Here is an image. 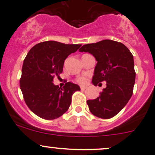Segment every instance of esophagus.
Segmentation results:
<instances>
[{
    "label": "esophagus",
    "mask_w": 155,
    "mask_h": 155,
    "mask_svg": "<svg viewBox=\"0 0 155 155\" xmlns=\"http://www.w3.org/2000/svg\"><path fill=\"white\" fill-rule=\"evenodd\" d=\"M80 88H81V90H82V91H83V90H85V89H86V87H85V86H81Z\"/></svg>",
    "instance_id": "esophagus-1"
}]
</instances>
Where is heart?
Instances as JSON below:
<instances>
[{
    "mask_svg": "<svg viewBox=\"0 0 155 155\" xmlns=\"http://www.w3.org/2000/svg\"><path fill=\"white\" fill-rule=\"evenodd\" d=\"M78 82L79 83H82V84H84V83H85L86 82V79L84 77H80L78 79Z\"/></svg>",
    "mask_w": 155,
    "mask_h": 155,
    "instance_id": "b5f03b06",
    "label": "heart"
}]
</instances>
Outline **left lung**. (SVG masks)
Returning a JSON list of instances; mask_svg holds the SVG:
<instances>
[{"label":"left lung","mask_w":155,"mask_h":155,"mask_svg":"<svg viewBox=\"0 0 155 155\" xmlns=\"http://www.w3.org/2000/svg\"><path fill=\"white\" fill-rule=\"evenodd\" d=\"M79 51L91 53L97 60L93 84L106 82L97 99L87 101L89 110L99 118L114 117L132 96L136 76L133 55L123 44L108 39L83 45Z\"/></svg>","instance_id":"left-lung-1"}]
</instances>
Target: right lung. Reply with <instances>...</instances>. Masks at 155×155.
Masks as SVG:
<instances>
[{
	"instance_id": "right-lung-1",
	"label": "right lung",
	"mask_w": 155,
	"mask_h": 155,
	"mask_svg": "<svg viewBox=\"0 0 155 155\" xmlns=\"http://www.w3.org/2000/svg\"><path fill=\"white\" fill-rule=\"evenodd\" d=\"M81 45H66L48 41L30 49L23 63L20 87L24 101L35 114L54 120L69 108L73 93L80 91L78 84L67 82L63 87L55 85V76L62 73L64 60Z\"/></svg>"
}]
</instances>
